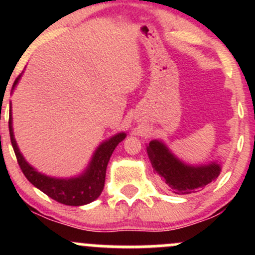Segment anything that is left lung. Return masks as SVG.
Instances as JSON below:
<instances>
[{
  "mask_svg": "<svg viewBox=\"0 0 255 255\" xmlns=\"http://www.w3.org/2000/svg\"><path fill=\"white\" fill-rule=\"evenodd\" d=\"M146 150L152 168L175 194L199 192L216 181L221 174V164L217 162L195 166L186 164L159 140H151Z\"/></svg>",
  "mask_w": 255,
  "mask_h": 255,
  "instance_id": "obj_1",
  "label": "left lung"
}]
</instances>
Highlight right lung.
Segmentation results:
<instances>
[{"label": "right lung", "mask_w": 255, "mask_h": 255, "mask_svg": "<svg viewBox=\"0 0 255 255\" xmlns=\"http://www.w3.org/2000/svg\"><path fill=\"white\" fill-rule=\"evenodd\" d=\"M20 78H21V74L15 79L11 90L15 89ZM11 120L13 119H11L10 105L9 134L11 146L15 152L17 163H19L22 172L34 187L45 193L48 197L56 200L57 203L69 205V206H81V205L90 204L101 195L104 188L108 163H109L111 154H113L116 146L126 137V133H119L102 142L93 153L89 166L85 169V171L81 175L71 178H57L46 176L42 172L37 171L33 166H31L26 162L24 156L17 147L15 139H14L13 121Z\"/></svg>", "instance_id": "obj_1"}]
</instances>
